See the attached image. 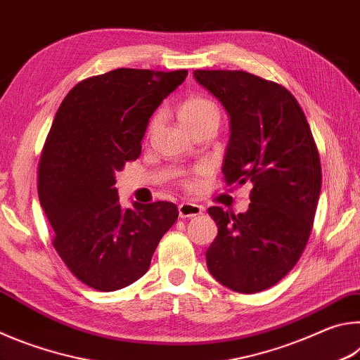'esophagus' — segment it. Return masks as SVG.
Listing matches in <instances>:
<instances>
[{"label":"esophagus","mask_w":360,"mask_h":360,"mask_svg":"<svg viewBox=\"0 0 360 360\" xmlns=\"http://www.w3.org/2000/svg\"><path fill=\"white\" fill-rule=\"evenodd\" d=\"M178 211H179V217L186 219V217H195V216H200L203 212V206L200 205H195V203H181L178 206Z\"/></svg>","instance_id":"1"}]
</instances>
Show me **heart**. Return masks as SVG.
Here are the masks:
<instances>
[{
  "label": "heart",
  "mask_w": 360,
  "mask_h": 360,
  "mask_svg": "<svg viewBox=\"0 0 360 360\" xmlns=\"http://www.w3.org/2000/svg\"><path fill=\"white\" fill-rule=\"evenodd\" d=\"M208 115H214V117L219 119V111L214 103L206 98H202V96H192V98H187L179 106V119L182 120V124H188V122L208 117ZM154 124L155 120L152 122V125Z\"/></svg>",
  "instance_id": "1"
}]
</instances>
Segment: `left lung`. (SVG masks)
<instances>
[{"mask_svg": "<svg viewBox=\"0 0 360 360\" xmlns=\"http://www.w3.org/2000/svg\"><path fill=\"white\" fill-rule=\"evenodd\" d=\"M193 77L230 117L225 181L252 182L246 212L208 210L217 236L206 265L225 288L255 294L288 275L307 246L321 193L318 148L300 105L283 85L245 71L197 70Z\"/></svg>", "mask_w": 360, "mask_h": 360, "instance_id": "1", "label": "left lung"}]
</instances>
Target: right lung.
Wrapping results in <instances>:
<instances>
[{"mask_svg":"<svg viewBox=\"0 0 360 360\" xmlns=\"http://www.w3.org/2000/svg\"><path fill=\"white\" fill-rule=\"evenodd\" d=\"M186 70L119 68L70 90L42 149L38 195L53 248L79 281L124 289L149 270L162 236L178 219L169 202L119 203L115 172L141 154L149 119L184 82Z\"/></svg>","mask_w":360,"mask_h":360,"instance_id":"obj_1","label":"right lung"}]
</instances>
